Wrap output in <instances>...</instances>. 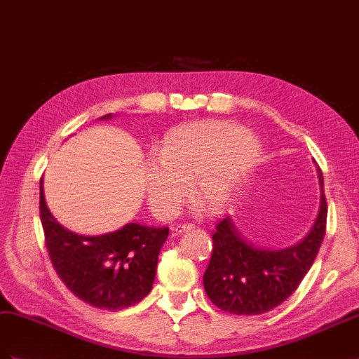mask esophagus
Instances as JSON below:
<instances>
[{"label":"esophagus","mask_w":359,"mask_h":359,"mask_svg":"<svg viewBox=\"0 0 359 359\" xmlns=\"http://www.w3.org/2000/svg\"><path fill=\"white\" fill-rule=\"evenodd\" d=\"M190 229H194V225H191V224H178V225L173 226V231L178 234V233H182V231L190 230Z\"/></svg>","instance_id":"34e87169"}]
</instances>
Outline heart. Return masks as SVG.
I'll use <instances>...</instances> for the list:
<instances>
[{
  "label": "heart",
  "instance_id": "obj_1",
  "mask_svg": "<svg viewBox=\"0 0 359 359\" xmlns=\"http://www.w3.org/2000/svg\"><path fill=\"white\" fill-rule=\"evenodd\" d=\"M259 156L257 138L231 121H201L173 129L156 154L158 164L146 165L152 212L170 219L180 212L187 189L205 212H219Z\"/></svg>",
  "mask_w": 359,
  "mask_h": 359
}]
</instances>
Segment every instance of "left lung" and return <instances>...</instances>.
<instances>
[{
  "label": "left lung",
  "instance_id": "8db88e82",
  "mask_svg": "<svg viewBox=\"0 0 359 359\" xmlns=\"http://www.w3.org/2000/svg\"><path fill=\"white\" fill-rule=\"evenodd\" d=\"M321 204L316 224L297 245L271 251L252 247L230 216L215 226L213 250L204 273V290L215 306L234 316H260L290 297L316 260L326 233L327 203L318 168Z\"/></svg>",
  "mask_w": 359,
  "mask_h": 359
}]
</instances>
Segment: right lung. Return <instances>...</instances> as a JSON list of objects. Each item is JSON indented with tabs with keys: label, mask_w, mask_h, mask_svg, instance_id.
I'll return each instance as SVG.
<instances>
[{
	"label": "right lung",
	"mask_w": 359,
	"mask_h": 359,
	"mask_svg": "<svg viewBox=\"0 0 359 359\" xmlns=\"http://www.w3.org/2000/svg\"><path fill=\"white\" fill-rule=\"evenodd\" d=\"M111 114L103 118H109ZM39 216L46 247L57 277L79 300L97 309L120 311L151 292L168 226L128 224L103 236L65 230L47 208L42 180Z\"/></svg>",
	"instance_id": "right-lung-1"
}]
</instances>
